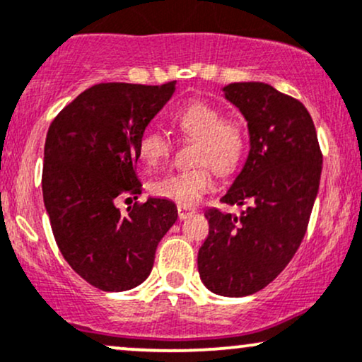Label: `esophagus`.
<instances>
[{"label":"esophagus","instance_id":"1","mask_svg":"<svg viewBox=\"0 0 362 362\" xmlns=\"http://www.w3.org/2000/svg\"><path fill=\"white\" fill-rule=\"evenodd\" d=\"M177 211H178V219H185L189 218L190 214L195 213V209H190V207H185V206H178Z\"/></svg>","mask_w":362,"mask_h":362}]
</instances>
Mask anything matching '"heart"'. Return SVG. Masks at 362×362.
<instances>
[{
    "mask_svg": "<svg viewBox=\"0 0 362 362\" xmlns=\"http://www.w3.org/2000/svg\"><path fill=\"white\" fill-rule=\"evenodd\" d=\"M185 139L195 141L192 163L197 167L168 173L149 184V192L180 206H194L214 184L213 168L219 175H230L242 163L247 134L242 120L223 115L213 103H187L172 117ZM141 163L146 170L163 165L172 155V143L158 131H146L138 144Z\"/></svg>",
    "mask_w": 362,
    "mask_h": 362,
    "instance_id": "obj_1",
    "label": "heart"
}]
</instances>
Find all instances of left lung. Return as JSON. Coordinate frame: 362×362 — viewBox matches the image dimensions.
<instances>
[{"instance_id":"left-lung-1","label":"left lung","mask_w":362,"mask_h":362,"mask_svg":"<svg viewBox=\"0 0 362 362\" xmlns=\"http://www.w3.org/2000/svg\"><path fill=\"white\" fill-rule=\"evenodd\" d=\"M223 91L247 119L250 151L221 202L249 206L240 214L206 211L209 235L197 267L207 289L242 298L276 279L300 248L323 156L313 119L300 100L259 81L231 83Z\"/></svg>"}]
</instances>
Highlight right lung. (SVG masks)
<instances>
[{
	"mask_svg": "<svg viewBox=\"0 0 362 362\" xmlns=\"http://www.w3.org/2000/svg\"><path fill=\"white\" fill-rule=\"evenodd\" d=\"M165 85L98 83L78 95L49 126L42 194L54 238L78 276L100 291H127L149 276L160 240L177 221L167 199H138V144L172 98Z\"/></svg>",
	"mask_w": 362,
	"mask_h": 362,
	"instance_id": "obj_1",
	"label": "right lung"
}]
</instances>
